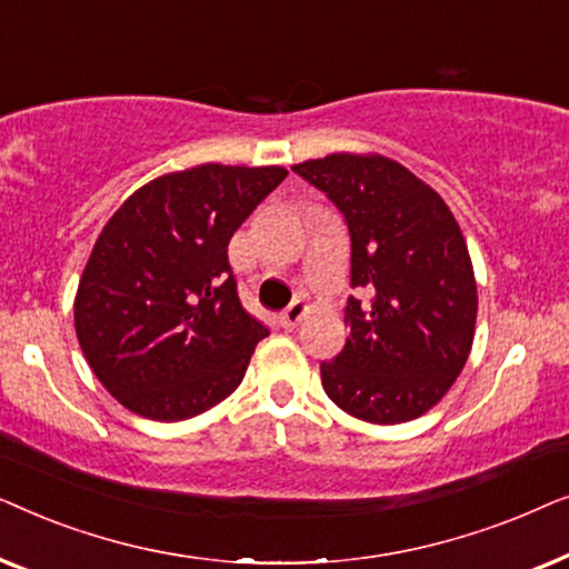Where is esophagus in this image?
Masks as SVG:
<instances>
[{
  "label": "esophagus",
  "mask_w": 569,
  "mask_h": 569,
  "mask_svg": "<svg viewBox=\"0 0 569 569\" xmlns=\"http://www.w3.org/2000/svg\"><path fill=\"white\" fill-rule=\"evenodd\" d=\"M306 313H308L306 302L295 300V302H290V306L282 310V316H279V323H282V329L292 331V329H298V323L302 321V316H306Z\"/></svg>",
  "instance_id": "34e87169"
}]
</instances>
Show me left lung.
<instances>
[{"label":"left lung","instance_id":"8db88e82","mask_svg":"<svg viewBox=\"0 0 569 569\" xmlns=\"http://www.w3.org/2000/svg\"><path fill=\"white\" fill-rule=\"evenodd\" d=\"M345 214L352 240L347 345L321 362L347 415L399 425L430 411L461 376L477 326V279L440 193L383 154L337 152L292 166Z\"/></svg>","mask_w":569,"mask_h":569}]
</instances>
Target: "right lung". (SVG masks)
Returning <instances> with one entry per match:
<instances>
[{
	"label": "right lung",
	"instance_id": "1",
	"mask_svg": "<svg viewBox=\"0 0 569 569\" xmlns=\"http://www.w3.org/2000/svg\"><path fill=\"white\" fill-rule=\"evenodd\" d=\"M287 178L279 166H204L154 178L106 222L74 298L84 360L106 391L181 422L236 391L269 329L238 300L228 243Z\"/></svg>",
	"mask_w": 569,
	"mask_h": 569
}]
</instances>
